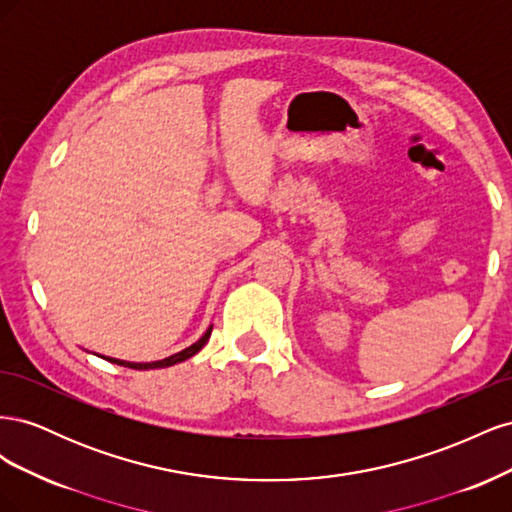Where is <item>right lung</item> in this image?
Instances as JSON below:
<instances>
[{"label":"right lung","instance_id":"1","mask_svg":"<svg viewBox=\"0 0 512 512\" xmlns=\"http://www.w3.org/2000/svg\"><path fill=\"white\" fill-rule=\"evenodd\" d=\"M209 335H211V327H209V331H207L203 337L198 339L196 344H192L190 348H185V350H181V352H177V354H173V356H168V359H162V361H153V363H128V361H117V359H106V361L117 363V365H123V367H130V369H156V367H168V365L181 363V361H185V359H190V356H194L200 348H203V346L207 344Z\"/></svg>","mask_w":512,"mask_h":512}]
</instances>
